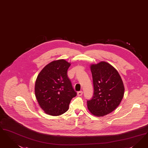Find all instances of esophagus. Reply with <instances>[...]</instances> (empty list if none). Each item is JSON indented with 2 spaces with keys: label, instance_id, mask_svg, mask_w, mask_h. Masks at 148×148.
I'll return each instance as SVG.
<instances>
[{
  "label": "esophagus",
  "instance_id": "1",
  "mask_svg": "<svg viewBox=\"0 0 148 148\" xmlns=\"http://www.w3.org/2000/svg\"><path fill=\"white\" fill-rule=\"evenodd\" d=\"M83 92L82 91H78L77 92V95L78 96H82V95H83Z\"/></svg>",
  "mask_w": 148,
  "mask_h": 148
}]
</instances>
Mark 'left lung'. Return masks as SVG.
<instances>
[{
	"label": "left lung",
	"instance_id": "left-lung-1",
	"mask_svg": "<svg viewBox=\"0 0 148 148\" xmlns=\"http://www.w3.org/2000/svg\"><path fill=\"white\" fill-rule=\"evenodd\" d=\"M94 96L87 101L90 112L97 117L112 112L120 104L124 96V87L117 71L106 62L90 65Z\"/></svg>",
	"mask_w": 148,
	"mask_h": 148
}]
</instances>
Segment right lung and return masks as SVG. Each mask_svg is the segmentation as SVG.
Here are the masks:
<instances>
[{"instance_id": "right-lung-1", "label": "right lung", "mask_w": 148, "mask_h": 148, "mask_svg": "<svg viewBox=\"0 0 148 148\" xmlns=\"http://www.w3.org/2000/svg\"><path fill=\"white\" fill-rule=\"evenodd\" d=\"M71 65L64 59L54 60L42 69L36 79V99L49 115L59 116L66 112L71 99L77 96L67 76Z\"/></svg>"}]
</instances>
